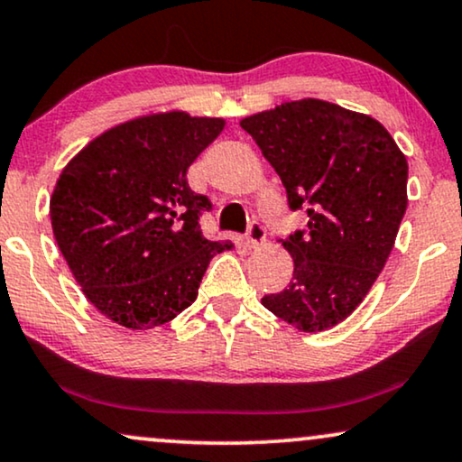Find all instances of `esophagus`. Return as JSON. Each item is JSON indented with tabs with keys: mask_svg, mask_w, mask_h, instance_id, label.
<instances>
[{
	"mask_svg": "<svg viewBox=\"0 0 462 462\" xmlns=\"http://www.w3.org/2000/svg\"><path fill=\"white\" fill-rule=\"evenodd\" d=\"M245 241H247L249 247H257L266 241V227L262 226V221H251L247 235H245Z\"/></svg>",
	"mask_w": 462,
	"mask_h": 462,
	"instance_id": "1",
	"label": "esophagus"
}]
</instances>
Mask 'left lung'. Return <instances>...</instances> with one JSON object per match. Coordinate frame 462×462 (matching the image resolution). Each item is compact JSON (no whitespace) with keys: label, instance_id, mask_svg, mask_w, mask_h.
I'll list each match as a JSON object with an SVG mask.
<instances>
[{"label":"left lung","instance_id":"left-lung-1","mask_svg":"<svg viewBox=\"0 0 462 462\" xmlns=\"http://www.w3.org/2000/svg\"><path fill=\"white\" fill-rule=\"evenodd\" d=\"M279 173L304 230L287 235L291 282L262 304L302 331H323L364 302L389 260L408 207V162L370 116L319 98L241 122Z\"/></svg>","mask_w":462,"mask_h":462}]
</instances>
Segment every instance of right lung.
<instances>
[{"label": "right lung", "mask_w": 462, "mask_h": 462, "mask_svg": "<svg viewBox=\"0 0 462 462\" xmlns=\"http://www.w3.org/2000/svg\"><path fill=\"white\" fill-rule=\"evenodd\" d=\"M224 128L183 112L145 116L90 141L60 173L52 232L88 302L131 329L186 310L208 262L230 243L202 236L213 205L188 183L189 164Z\"/></svg>", "instance_id": "obj_1"}]
</instances>
